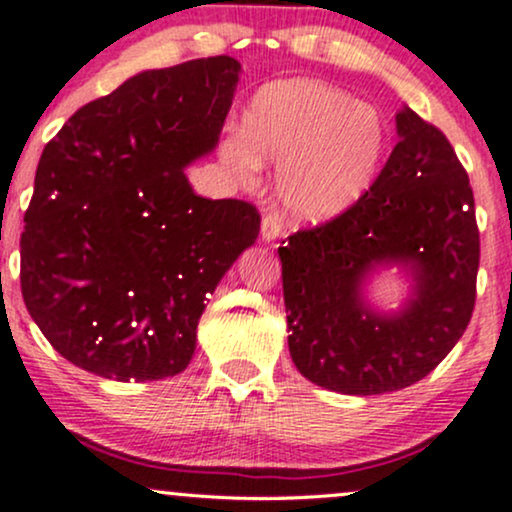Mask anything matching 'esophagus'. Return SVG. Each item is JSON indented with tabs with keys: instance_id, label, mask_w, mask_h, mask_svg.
I'll use <instances>...</instances> for the list:
<instances>
[{
	"instance_id": "1",
	"label": "esophagus",
	"mask_w": 512,
	"mask_h": 512,
	"mask_svg": "<svg viewBox=\"0 0 512 512\" xmlns=\"http://www.w3.org/2000/svg\"><path fill=\"white\" fill-rule=\"evenodd\" d=\"M260 236H262L264 243H272V240H276V238L281 236V221H279V216H274V214L264 216L262 226H260Z\"/></svg>"
}]
</instances>
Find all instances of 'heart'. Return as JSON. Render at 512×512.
<instances>
[{
    "label": "heart",
    "mask_w": 512,
    "mask_h": 512,
    "mask_svg": "<svg viewBox=\"0 0 512 512\" xmlns=\"http://www.w3.org/2000/svg\"><path fill=\"white\" fill-rule=\"evenodd\" d=\"M385 154V127L370 105L313 79L260 88L243 117V137L221 142L233 178L255 182L262 166H279L274 192L296 223L342 216L368 192Z\"/></svg>",
    "instance_id": "b5f03b06"
}]
</instances>
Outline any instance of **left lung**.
<instances>
[{
	"instance_id": "left-lung-1",
	"label": "left lung",
	"mask_w": 512,
	"mask_h": 512,
	"mask_svg": "<svg viewBox=\"0 0 512 512\" xmlns=\"http://www.w3.org/2000/svg\"><path fill=\"white\" fill-rule=\"evenodd\" d=\"M373 187L342 216L279 248L289 351L310 383L342 395H385L419 383L467 330L477 296L474 195L445 134L409 105ZM397 268V311L369 284Z\"/></svg>"
}]
</instances>
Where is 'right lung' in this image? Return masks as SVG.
<instances>
[{
  "label": "right lung",
  "instance_id": "obj_1",
  "mask_svg": "<svg viewBox=\"0 0 512 512\" xmlns=\"http://www.w3.org/2000/svg\"><path fill=\"white\" fill-rule=\"evenodd\" d=\"M240 72L228 55L146 69L43 149L21 293L74 366L120 383L190 366L207 296L260 233L252 204L199 197L185 175L219 146Z\"/></svg>",
  "mask_w": 512,
  "mask_h": 512
}]
</instances>
